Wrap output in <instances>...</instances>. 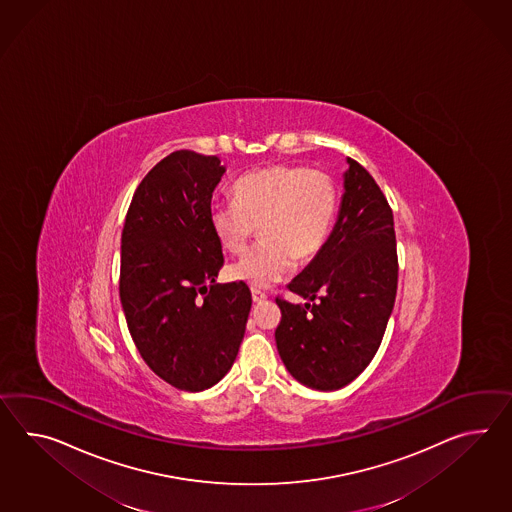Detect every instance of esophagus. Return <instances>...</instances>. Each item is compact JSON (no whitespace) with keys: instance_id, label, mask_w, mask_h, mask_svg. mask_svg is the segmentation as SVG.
<instances>
[{"instance_id":"34e87169","label":"esophagus","mask_w":512,"mask_h":512,"mask_svg":"<svg viewBox=\"0 0 512 512\" xmlns=\"http://www.w3.org/2000/svg\"><path fill=\"white\" fill-rule=\"evenodd\" d=\"M251 298H253L255 303H262V301L268 300V294L262 292L259 288H251Z\"/></svg>"}]
</instances>
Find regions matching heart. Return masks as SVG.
I'll return each mask as SVG.
<instances>
[{
    "label": "heart",
    "instance_id": "b5f03b06",
    "mask_svg": "<svg viewBox=\"0 0 512 512\" xmlns=\"http://www.w3.org/2000/svg\"><path fill=\"white\" fill-rule=\"evenodd\" d=\"M235 203L209 211L212 233L231 255L244 253L255 229L261 242L229 275L251 287H270L292 274L296 259L311 261L324 248L338 207L335 181L298 164H272L242 175L231 187Z\"/></svg>",
    "mask_w": 512,
    "mask_h": 512
}]
</instances>
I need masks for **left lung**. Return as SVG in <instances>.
I'll return each instance as SVG.
<instances>
[{"label":"left lung","mask_w":512,"mask_h":512,"mask_svg":"<svg viewBox=\"0 0 512 512\" xmlns=\"http://www.w3.org/2000/svg\"><path fill=\"white\" fill-rule=\"evenodd\" d=\"M337 224L324 248L288 283L311 301L275 298V342L288 372L305 387L338 390L374 359L394 309L398 253L385 194L348 157Z\"/></svg>","instance_id":"left-lung-1"}]
</instances>
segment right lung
<instances>
[{
	"mask_svg": "<svg viewBox=\"0 0 512 512\" xmlns=\"http://www.w3.org/2000/svg\"><path fill=\"white\" fill-rule=\"evenodd\" d=\"M225 168L179 150L155 164L125 216L120 301L138 353L187 392L211 388L237 359L250 316L246 283H216L224 255L209 222Z\"/></svg>",
	"mask_w": 512,
	"mask_h": 512,
	"instance_id": "add662e5",
	"label": "right lung"
}]
</instances>
